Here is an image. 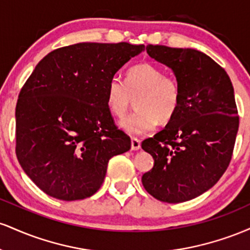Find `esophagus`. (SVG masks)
Masks as SVG:
<instances>
[{"label": "esophagus", "mask_w": 250, "mask_h": 250, "mask_svg": "<svg viewBox=\"0 0 250 250\" xmlns=\"http://www.w3.org/2000/svg\"><path fill=\"white\" fill-rule=\"evenodd\" d=\"M141 148V141L136 137H133L131 139V150H139Z\"/></svg>", "instance_id": "esophagus-1"}]
</instances>
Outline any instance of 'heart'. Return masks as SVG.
<instances>
[{
    "label": "heart",
    "mask_w": 250,
    "mask_h": 250,
    "mask_svg": "<svg viewBox=\"0 0 250 250\" xmlns=\"http://www.w3.org/2000/svg\"><path fill=\"white\" fill-rule=\"evenodd\" d=\"M135 96L136 110L120 122V128L139 136L153 131L159 121L173 119L180 107L181 89L176 79L163 75L161 68L145 62L127 71L125 83L114 76L105 88L107 107L117 117L125 116Z\"/></svg>",
    "instance_id": "1"
}]
</instances>
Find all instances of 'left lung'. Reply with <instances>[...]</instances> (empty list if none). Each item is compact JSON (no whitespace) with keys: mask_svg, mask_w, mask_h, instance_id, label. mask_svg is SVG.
Returning <instances> with one entry per match:
<instances>
[{"mask_svg":"<svg viewBox=\"0 0 250 250\" xmlns=\"http://www.w3.org/2000/svg\"><path fill=\"white\" fill-rule=\"evenodd\" d=\"M146 49L173 70L181 101L166 128L142 142L154 159L142 185L162 202H186L209 190L228 168L239 130L234 88L226 70L199 50Z\"/></svg>","mask_w":250,"mask_h":250,"instance_id":"obj_1","label":"left lung"}]
</instances>
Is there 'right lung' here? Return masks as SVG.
<instances>
[{
	"label": "right lung",
	"instance_id": "right-lung-1",
	"mask_svg": "<svg viewBox=\"0 0 250 250\" xmlns=\"http://www.w3.org/2000/svg\"><path fill=\"white\" fill-rule=\"evenodd\" d=\"M145 45L76 43L37 63L16 104V156L49 196L83 200L99 190L109 160L130 149L116 128L105 88Z\"/></svg>",
	"mask_w": 250,
	"mask_h": 250
}]
</instances>
